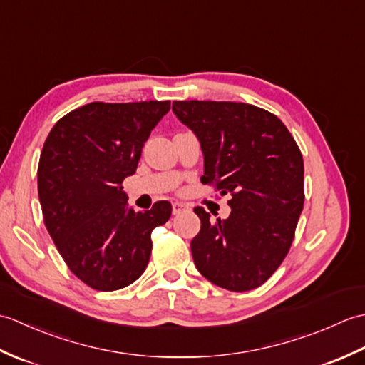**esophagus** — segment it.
I'll list each match as a JSON object with an SVG mask.
<instances>
[{"label":"esophagus","mask_w":365,"mask_h":365,"mask_svg":"<svg viewBox=\"0 0 365 365\" xmlns=\"http://www.w3.org/2000/svg\"><path fill=\"white\" fill-rule=\"evenodd\" d=\"M185 208H187V205H185V204H182V202H174V204H173V213H174V215H178L180 212H183Z\"/></svg>","instance_id":"obj_1"}]
</instances>
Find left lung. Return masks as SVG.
Masks as SVG:
<instances>
[{
    "label": "left lung",
    "mask_w": 365,
    "mask_h": 365,
    "mask_svg": "<svg viewBox=\"0 0 365 365\" xmlns=\"http://www.w3.org/2000/svg\"><path fill=\"white\" fill-rule=\"evenodd\" d=\"M173 111L200 143V182L232 196L226 220L212 221L202 207L195 208V265L222 289L252 290L290 250L304 204L302 155L282 120L254 105L190 100L174 102Z\"/></svg>",
    "instance_id": "obj_1"
}]
</instances>
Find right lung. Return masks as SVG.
<instances>
[{
    "label": "right lung",
    "instance_id": "add662e5",
    "mask_svg": "<svg viewBox=\"0 0 365 365\" xmlns=\"http://www.w3.org/2000/svg\"><path fill=\"white\" fill-rule=\"evenodd\" d=\"M170 102H92L59 119L37 168L43 222L72 273L100 292L119 290L144 273L152 230L165 224L168 200L128 207L123 178L136 173L144 143Z\"/></svg>",
    "mask_w": 365,
    "mask_h": 365
}]
</instances>
